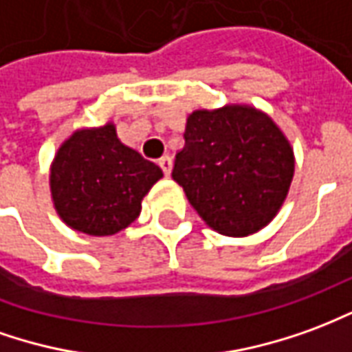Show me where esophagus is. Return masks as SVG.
I'll return each mask as SVG.
<instances>
[{
	"mask_svg": "<svg viewBox=\"0 0 352 352\" xmlns=\"http://www.w3.org/2000/svg\"><path fill=\"white\" fill-rule=\"evenodd\" d=\"M159 166L163 168L164 176H170V170H172V159L168 155L166 157H161L159 159Z\"/></svg>",
	"mask_w": 352,
	"mask_h": 352,
	"instance_id": "1",
	"label": "esophagus"
}]
</instances>
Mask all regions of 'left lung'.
<instances>
[{"label": "left lung", "instance_id": "obj_1", "mask_svg": "<svg viewBox=\"0 0 352 352\" xmlns=\"http://www.w3.org/2000/svg\"><path fill=\"white\" fill-rule=\"evenodd\" d=\"M184 138L172 178L208 228L246 236L275 218L294 178V149L267 113L241 104L197 109Z\"/></svg>", "mask_w": 352, "mask_h": 352}]
</instances>
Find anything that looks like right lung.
<instances>
[{
	"label": "right lung",
	"instance_id": "obj_1",
	"mask_svg": "<svg viewBox=\"0 0 352 352\" xmlns=\"http://www.w3.org/2000/svg\"><path fill=\"white\" fill-rule=\"evenodd\" d=\"M163 170L117 138L116 124L79 129L51 164V195L62 221L92 236L116 235L140 216Z\"/></svg>",
	"mask_w": 352,
	"mask_h": 352
}]
</instances>
